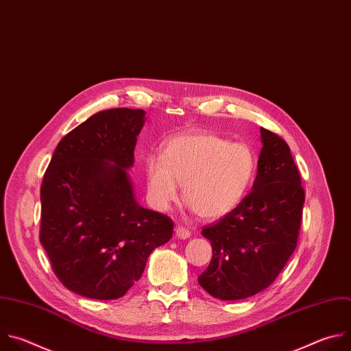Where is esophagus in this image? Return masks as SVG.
<instances>
[{"mask_svg":"<svg viewBox=\"0 0 351 351\" xmlns=\"http://www.w3.org/2000/svg\"><path fill=\"white\" fill-rule=\"evenodd\" d=\"M176 237H177L178 239H188V238L191 237V231H189L188 228L182 227V226H178V227L176 228Z\"/></svg>","mask_w":351,"mask_h":351,"instance_id":"obj_1","label":"esophagus"}]
</instances>
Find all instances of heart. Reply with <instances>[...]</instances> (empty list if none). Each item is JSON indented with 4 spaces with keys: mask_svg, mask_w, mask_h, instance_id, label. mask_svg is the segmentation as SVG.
Masks as SVG:
<instances>
[{
    "mask_svg": "<svg viewBox=\"0 0 351 351\" xmlns=\"http://www.w3.org/2000/svg\"><path fill=\"white\" fill-rule=\"evenodd\" d=\"M257 169L254 149L246 143L208 131L181 134L167 139L162 156L145 160L147 192L151 204L165 212L182 197L204 220H217L243 200Z\"/></svg>",
    "mask_w": 351,
    "mask_h": 351,
    "instance_id": "b5f03b06",
    "label": "heart"
}]
</instances>
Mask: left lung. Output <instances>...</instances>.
<instances>
[{
    "label": "left lung",
    "instance_id": "1",
    "mask_svg": "<svg viewBox=\"0 0 351 351\" xmlns=\"http://www.w3.org/2000/svg\"><path fill=\"white\" fill-rule=\"evenodd\" d=\"M263 148L252 191L231 213L203 227L213 257L199 285L220 300L250 298L268 288L296 249L304 189L284 139L260 128Z\"/></svg>",
    "mask_w": 351,
    "mask_h": 351
}]
</instances>
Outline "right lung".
<instances>
[{
    "instance_id": "add662e5",
    "label": "right lung",
    "mask_w": 351,
    "mask_h": 351,
    "mask_svg": "<svg viewBox=\"0 0 351 351\" xmlns=\"http://www.w3.org/2000/svg\"><path fill=\"white\" fill-rule=\"evenodd\" d=\"M144 123L143 109L93 114L60 139L44 174L40 242L59 281L80 296H124L173 237L170 217L136 202L127 171Z\"/></svg>"
}]
</instances>
